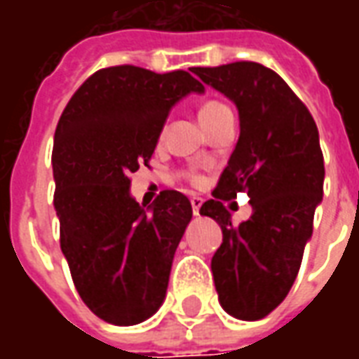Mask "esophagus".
Listing matches in <instances>:
<instances>
[{"mask_svg":"<svg viewBox=\"0 0 359 359\" xmlns=\"http://www.w3.org/2000/svg\"><path fill=\"white\" fill-rule=\"evenodd\" d=\"M190 203H192V213H194V215H200V208H202V198H198V196H192V198H190Z\"/></svg>","mask_w":359,"mask_h":359,"instance_id":"obj_1","label":"esophagus"}]
</instances>
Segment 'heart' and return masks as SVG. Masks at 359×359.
I'll return each mask as SVG.
<instances>
[{
  "label": "heart",
  "mask_w": 359,
  "mask_h": 359,
  "mask_svg": "<svg viewBox=\"0 0 359 359\" xmlns=\"http://www.w3.org/2000/svg\"><path fill=\"white\" fill-rule=\"evenodd\" d=\"M229 105L223 102H219V100H208V102L202 103V107H200V121H202V125L208 128L211 123H215L221 115H225L229 113ZM188 179L190 182H194V184H200L202 182V177L200 175H196V172H188Z\"/></svg>",
  "instance_id": "b5f03b06"
}]
</instances>
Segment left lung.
<instances>
[{
  "mask_svg": "<svg viewBox=\"0 0 359 359\" xmlns=\"http://www.w3.org/2000/svg\"><path fill=\"white\" fill-rule=\"evenodd\" d=\"M231 97L241 136L202 215L215 219L223 242L211 259L219 302L244 321L269 316L292 288L323 198L325 165L309 109L275 71L254 61L192 67ZM246 191L255 213L234 226L226 199Z\"/></svg>",
  "mask_w": 359,
  "mask_h": 359,
  "instance_id": "1",
  "label": "left lung"
}]
</instances>
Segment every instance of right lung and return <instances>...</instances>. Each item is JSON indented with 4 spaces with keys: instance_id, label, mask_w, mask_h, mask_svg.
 Returning <instances> with one entry per match:
<instances>
[{
    "instance_id": "obj_1",
    "label": "right lung",
    "mask_w": 359,
    "mask_h": 359,
    "mask_svg": "<svg viewBox=\"0 0 359 359\" xmlns=\"http://www.w3.org/2000/svg\"><path fill=\"white\" fill-rule=\"evenodd\" d=\"M202 82L187 71L134 65L95 71L69 100L55 128L53 205L59 242L82 302L107 323H142L167 292L192 205L163 190L151 210L130 198V175L149 167L165 118Z\"/></svg>"
}]
</instances>
